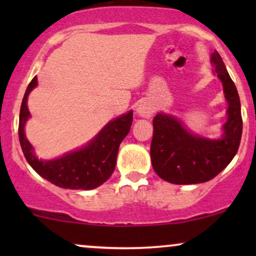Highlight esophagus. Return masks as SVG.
I'll return each instance as SVG.
<instances>
[{"instance_id": "34e87169", "label": "esophagus", "mask_w": 256, "mask_h": 256, "mask_svg": "<svg viewBox=\"0 0 256 256\" xmlns=\"http://www.w3.org/2000/svg\"><path fill=\"white\" fill-rule=\"evenodd\" d=\"M136 113L142 118H150V116L154 114V108H152V104H146V102H143L137 107Z\"/></svg>"}]
</instances>
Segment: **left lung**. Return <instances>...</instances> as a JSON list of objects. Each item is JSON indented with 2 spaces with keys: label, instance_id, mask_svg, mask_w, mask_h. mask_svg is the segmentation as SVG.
<instances>
[{
  "label": "left lung",
  "instance_id": "8db88e82",
  "mask_svg": "<svg viewBox=\"0 0 256 256\" xmlns=\"http://www.w3.org/2000/svg\"><path fill=\"white\" fill-rule=\"evenodd\" d=\"M228 101V120L219 140L194 134L176 116L158 113L152 119L150 158L154 171L172 184L204 183L219 174L236 155L242 137V114L236 85L218 52L210 58Z\"/></svg>",
  "mask_w": 256,
  "mask_h": 256
}]
</instances>
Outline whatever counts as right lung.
<instances>
[{
  "label": "right lung",
  "mask_w": 256,
  "mask_h": 256,
  "mask_svg": "<svg viewBox=\"0 0 256 256\" xmlns=\"http://www.w3.org/2000/svg\"><path fill=\"white\" fill-rule=\"evenodd\" d=\"M36 86L37 77H34L26 89L19 116L20 146L28 162L40 177L64 189L90 190L104 184L116 168L119 146L130 131L134 112L130 110L110 120L83 148L54 160H40L24 131L26 122L30 118L28 96Z\"/></svg>",
  "instance_id": "right-lung-1"
}]
</instances>
